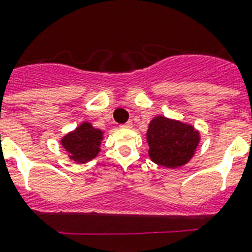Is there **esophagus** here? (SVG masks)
<instances>
[{"label": "esophagus", "instance_id": "esophagus-1", "mask_svg": "<svg viewBox=\"0 0 252 252\" xmlns=\"http://www.w3.org/2000/svg\"><path fill=\"white\" fill-rule=\"evenodd\" d=\"M133 126V123L132 122H126V124H123L122 128H132Z\"/></svg>", "mask_w": 252, "mask_h": 252}]
</instances>
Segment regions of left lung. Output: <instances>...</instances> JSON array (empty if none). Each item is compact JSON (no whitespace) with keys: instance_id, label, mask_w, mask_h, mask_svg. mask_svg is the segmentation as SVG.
Returning a JSON list of instances; mask_svg holds the SVG:
<instances>
[{"instance_id":"obj_1","label":"left lung","mask_w":252,"mask_h":252,"mask_svg":"<svg viewBox=\"0 0 252 252\" xmlns=\"http://www.w3.org/2000/svg\"><path fill=\"white\" fill-rule=\"evenodd\" d=\"M145 138L151 161L165 168L177 169L193 158L201 134L189 123L156 115L149 123Z\"/></svg>"}]
</instances>
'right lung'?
Returning a JSON list of instances; mask_svg holds the SVG:
<instances>
[{
  "mask_svg": "<svg viewBox=\"0 0 252 252\" xmlns=\"http://www.w3.org/2000/svg\"><path fill=\"white\" fill-rule=\"evenodd\" d=\"M103 138L105 130L94 128L92 123L84 120L75 129L64 134L60 139V145L66 151L67 158L78 164H84L97 158Z\"/></svg>",
  "mask_w": 252,
  "mask_h": 252,
  "instance_id": "right-lung-1",
  "label": "right lung"
}]
</instances>
